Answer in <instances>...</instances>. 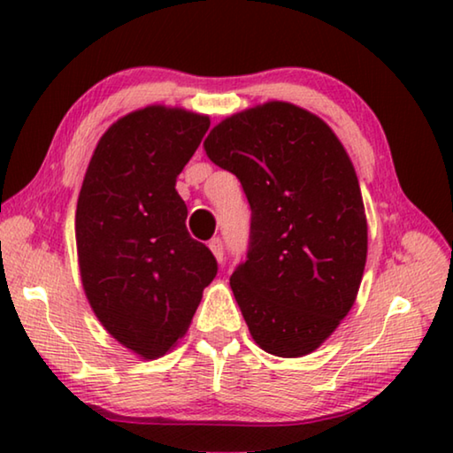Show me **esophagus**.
<instances>
[{
  "label": "esophagus",
  "instance_id": "1",
  "mask_svg": "<svg viewBox=\"0 0 453 453\" xmlns=\"http://www.w3.org/2000/svg\"><path fill=\"white\" fill-rule=\"evenodd\" d=\"M210 250H211V254L216 256L218 262H224V242H221L219 237H213V240L210 242Z\"/></svg>",
  "mask_w": 453,
  "mask_h": 453
}]
</instances>
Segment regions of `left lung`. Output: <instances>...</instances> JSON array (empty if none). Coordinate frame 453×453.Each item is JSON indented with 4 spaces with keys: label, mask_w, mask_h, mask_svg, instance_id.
Listing matches in <instances>:
<instances>
[{
    "label": "left lung",
    "mask_w": 453,
    "mask_h": 453,
    "mask_svg": "<svg viewBox=\"0 0 453 453\" xmlns=\"http://www.w3.org/2000/svg\"><path fill=\"white\" fill-rule=\"evenodd\" d=\"M203 150L251 208L248 259L229 278L251 337L272 356L311 354L354 305L367 257L348 151L324 119L288 102L226 118Z\"/></svg>",
    "instance_id": "left-lung-1"
}]
</instances>
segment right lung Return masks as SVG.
<instances>
[{
	"label": "right lung",
	"mask_w": 453,
	"mask_h": 453,
	"mask_svg": "<svg viewBox=\"0 0 453 453\" xmlns=\"http://www.w3.org/2000/svg\"><path fill=\"white\" fill-rule=\"evenodd\" d=\"M210 127L181 107L148 105L119 118L97 142L75 210L80 273L107 334L142 359L183 337L218 273L188 234L175 180Z\"/></svg>",
	"instance_id": "add662e5"
}]
</instances>
